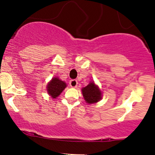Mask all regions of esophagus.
Returning <instances> with one entry per match:
<instances>
[{"label": "esophagus", "mask_w": 155, "mask_h": 155, "mask_svg": "<svg viewBox=\"0 0 155 155\" xmlns=\"http://www.w3.org/2000/svg\"><path fill=\"white\" fill-rule=\"evenodd\" d=\"M69 84H70V86L71 87L76 88L78 85V81H77V80H76V79H72V80H71Z\"/></svg>", "instance_id": "esophagus-1"}]
</instances>
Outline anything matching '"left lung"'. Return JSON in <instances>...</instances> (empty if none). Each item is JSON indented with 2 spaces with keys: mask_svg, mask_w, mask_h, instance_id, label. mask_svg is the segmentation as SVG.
Segmentation results:
<instances>
[{
  "mask_svg": "<svg viewBox=\"0 0 155 155\" xmlns=\"http://www.w3.org/2000/svg\"><path fill=\"white\" fill-rule=\"evenodd\" d=\"M81 91L85 101L89 104H95L102 98V92L94 81H90L87 86L81 89Z\"/></svg>",
  "mask_w": 155,
  "mask_h": 155,
  "instance_id": "1",
  "label": "left lung"
}]
</instances>
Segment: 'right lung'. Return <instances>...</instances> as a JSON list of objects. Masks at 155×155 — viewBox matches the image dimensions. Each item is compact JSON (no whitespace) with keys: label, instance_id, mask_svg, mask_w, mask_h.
Wrapping results in <instances>:
<instances>
[{"label":"right lung","instance_id":"add662e5","mask_svg":"<svg viewBox=\"0 0 155 155\" xmlns=\"http://www.w3.org/2000/svg\"><path fill=\"white\" fill-rule=\"evenodd\" d=\"M66 87L67 84L65 81H62L58 77H54L48 83L47 86V92L52 98H56Z\"/></svg>","mask_w":155,"mask_h":155}]
</instances>
